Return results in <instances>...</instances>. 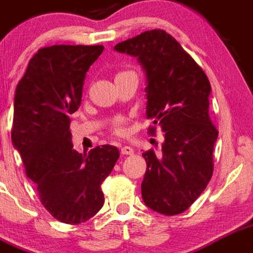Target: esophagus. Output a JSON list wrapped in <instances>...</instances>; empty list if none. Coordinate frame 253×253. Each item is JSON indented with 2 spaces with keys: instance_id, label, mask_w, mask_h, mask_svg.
I'll use <instances>...</instances> for the list:
<instances>
[{
  "instance_id": "esophagus-1",
  "label": "esophagus",
  "mask_w": 253,
  "mask_h": 253,
  "mask_svg": "<svg viewBox=\"0 0 253 253\" xmlns=\"http://www.w3.org/2000/svg\"><path fill=\"white\" fill-rule=\"evenodd\" d=\"M121 153L123 155H131L134 154V149H132L130 146H123L121 148Z\"/></svg>"
}]
</instances>
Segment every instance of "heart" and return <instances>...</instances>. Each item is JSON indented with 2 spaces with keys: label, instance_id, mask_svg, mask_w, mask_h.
Instances as JSON below:
<instances>
[{
  "label": "heart",
  "instance_id": "obj_1",
  "mask_svg": "<svg viewBox=\"0 0 253 253\" xmlns=\"http://www.w3.org/2000/svg\"><path fill=\"white\" fill-rule=\"evenodd\" d=\"M124 123H126V121H124L123 117H118L117 119H116L115 124H113V130H115L116 134H117V135H124V134H126Z\"/></svg>",
  "mask_w": 253,
  "mask_h": 253
}]
</instances>
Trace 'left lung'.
Returning a JSON list of instances; mask_svg holds the SVG:
<instances>
[{"label": "left lung", "mask_w": 253, "mask_h": 253, "mask_svg": "<svg viewBox=\"0 0 253 253\" xmlns=\"http://www.w3.org/2000/svg\"><path fill=\"white\" fill-rule=\"evenodd\" d=\"M115 50L137 57L146 73L147 118L161 126V155L144 152L141 191L147 207L160 214L185 211L212 175L218 131L209 117L211 87L202 68L164 30L146 31L118 42ZM155 134V127H149Z\"/></svg>", "instance_id": "left-lung-1"}]
</instances>
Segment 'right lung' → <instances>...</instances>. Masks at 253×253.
I'll return each instance as SVG.
<instances>
[{"label":"right lung","instance_id":"right-lung-1","mask_svg":"<svg viewBox=\"0 0 253 253\" xmlns=\"http://www.w3.org/2000/svg\"><path fill=\"white\" fill-rule=\"evenodd\" d=\"M103 45H52L31 58L14 95L13 146L42 206L56 220L86 222L101 209V184L119 158L104 144L80 154L73 149L69 116L78 111L89 67Z\"/></svg>","mask_w":253,"mask_h":253}]
</instances>
